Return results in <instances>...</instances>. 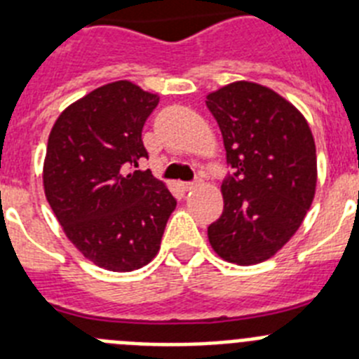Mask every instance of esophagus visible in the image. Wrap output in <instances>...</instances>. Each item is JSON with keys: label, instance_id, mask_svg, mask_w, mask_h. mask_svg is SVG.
<instances>
[{"label": "esophagus", "instance_id": "34e87169", "mask_svg": "<svg viewBox=\"0 0 359 359\" xmlns=\"http://www.w3.org/2000/svg\"><path fill=\"white\" fill-rule=\"evenodd\" d=\"M199 185H201V177H196L194 182H185V183H182V189H183V190H187V192H189V190L198 189Z\"/></svg>", "mask_w": 359, "mask_h": 359}]
</instances>
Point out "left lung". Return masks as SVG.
<instances>
[{
	"instance_id": "obj_1",
	"label": "left lung",
	"mask_w": 359,
	"mask_h": 359,
	"mask_svg": "<svg viewBox=\"0 0 359 359\" xmlns=\"http://www.w3.org/2000/svg\"><path fill=\"white\" fill-rule=\"evenodd\" d=\"M223 135L224 208L208 226L224 261L262 262L291 239L309 210L316 187V149L306 118L269 88L233 82L207 97Z\"/></svg>"
}]
</instances>
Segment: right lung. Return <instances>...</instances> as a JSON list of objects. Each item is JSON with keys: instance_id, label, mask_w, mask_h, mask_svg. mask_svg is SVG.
Segmentation results:
<instances>
[{"instance_id": "add662e5", "label": "right lung", "mask_w": 359, "mask_h": 359, "mask_svg": "<svg viewBox=\"0 0 359 359\" xmlns=\"http://www.w3.org/2000/svg\"><path fill=\"white\" fill-rule=\"evenodd\" d=\"M158 95L128 81L97 88L53 123L43 183L50 207L79 252L109 271L149 264L176 199L151 170L142 129Z\"/></svg>"}]
</instances>
